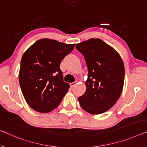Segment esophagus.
I'll return each mask as SVG.
<instances>
[{
    "label": "esophagus",
    "mask_w": 147,
    "mask_h": 147,
    "mask_svg": "<svg viewBox=\"0 0 147 147\" xmlns=\"http://www.w3.org/2000/svg\"><path fill=\"white\" fill-rule=\"evenodd\" d=\"M77 84V81H76V82H72V83H71L70 84V86H71V88H73V87L76 85V84Z\"/></svg>",
    "instance_id": "esophagus-1"
}]
</instances>
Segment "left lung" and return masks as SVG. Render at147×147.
<instances>
[{"mask_svg":"<svg viewBox=\"0 0 147 147\" xmlns=\"http://www.w3.org/2000/svg\"><path fill=\"white\" fill-rule=\"evenodd\" d=\"M88 68L86 91L78 98L80 106L91 114L106 112L120 97L124 80L121 57L113 47L99 38L77 44Z\"/></svg>","mask_w":147,"mask_h":147,"instance_id":"8db88e82","label":"left lung"}]
</instances>
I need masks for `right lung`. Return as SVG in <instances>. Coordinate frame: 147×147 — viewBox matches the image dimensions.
I'll return each instance as SVG.
<instances>
[{"instance_id":"right-lung-1","label":"right lung","mask_w":147,"mask_h":147,"mask_svg":"<svg viewBox=\"0 0 147 147\" xmlns=\"http://www.w3.org/2000/svg\"><path fill=\"white\" fill-rule=\"evenodd\" d=\"M75 44L41 39L24 52L21 60L19 81L30 108L41 113L56 108L69 88L59 69L62 59Z\"/></svg>"}]
</instances>
